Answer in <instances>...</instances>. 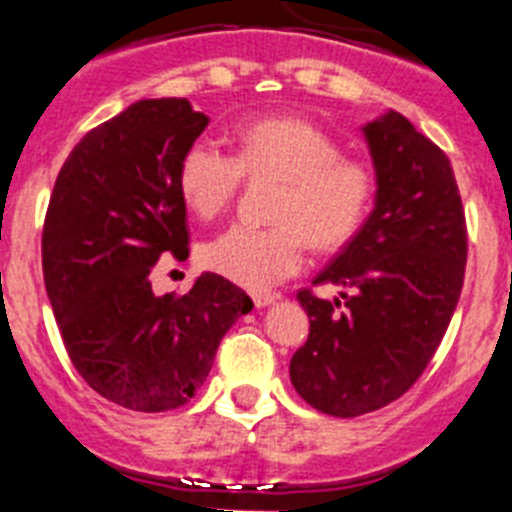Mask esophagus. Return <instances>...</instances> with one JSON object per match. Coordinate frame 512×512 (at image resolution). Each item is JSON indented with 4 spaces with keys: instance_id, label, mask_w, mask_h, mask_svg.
Segmentation results:
<instances>
[{
    "instance_id": "34e87169",
    "label": "esophagus",
    "mask_w": 512,
    "mask_h": 512,
    "mask_svg": "<svg viewBox=\"0 0 512 512\" xmlns=\"http://www.w3.org/2000/svg\"><path fill=\"white\" fill-rule=\"evenodd\" d=\"M251 300H253V305H256V307H266V305H271V302L277 300V297L271 295V292H251Z\"/></svg>"
}]
</instances>
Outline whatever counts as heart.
I'll return each instance as SVG.
<instances>
[{
	"mask_svg": "<svg viewBox=\"0 0 512 512\" xmlns=\"http://www.w3.org/2000/svg\"><path fill=\"white\" fill-rule=\"evenodd\" d=\"M251 179H279L271 225H230L202 248V261L248 289L284 282L315 251L346 246L372 212L377 174L364 158L346 156L341 140L300 117H259L235 130V156L200 138L179 158L176 182L194 215L225 212Z\"/></svg>",
	"mask_w": 512,
	"mask_h": 512,
	"instance_id": "obj_1",
	"label": "heart"
}]
</instances>
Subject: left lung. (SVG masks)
<instances>
[{"instance_id":"left-lung-1","label":"left lung","mask_w":512,"mask_h":512,"mask_svg":"<svg viewBox=\"0 0 512 512\" xmlns=\"http://www.w3.org/2000/svg\"><path fill=\"white\" fill-rule=\"evenodd\" d=\"M377 202L364 228L300 289L310 336L289 361L302 400L336 418L372 413L402 397L436 354L464 284L467 220L449 156L387 112L364 128Z\"/></svg>"}]
</instances>
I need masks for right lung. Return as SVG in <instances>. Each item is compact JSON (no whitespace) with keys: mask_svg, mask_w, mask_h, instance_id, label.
Returning <instances> with one entry per match:
<instances>
[{"mask_svg":"<svg viewBox=\"0 0 512 512\" xmlns=\"http://www.w3.org/2000/svg\"><path fill=\"white\" fill-rule=\"evenodd\" d=\"M210 117L187 99H140L69 153L43 225V279L71 364L138 413L187 405L251 297L205 271L187 295H153L158 259L189 256L179 158Z\"/></svg>","mask_w":512,"mask_h":512,"instance_id":"1","label":"right lung"}]
</instances>
